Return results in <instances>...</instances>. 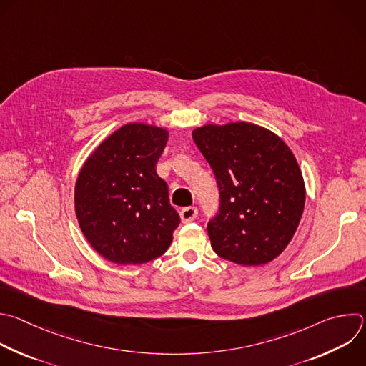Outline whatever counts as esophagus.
Masks as SVG:
<instances>
[{"mask_svg": "<svg viewBox=\"0 0 366 366\" xmlns=\"http://www.w3.org/2000/svg\"><path fill=\"white\" fill-rule=\"evenodd\" d=\"M179 215H181V221L182 222H191V221H194L197 218L198 209L195 207H185V208L181 209Z\"/></svg>", "mask_w": 366, "mask_h": 366, "instance_id": "1", "label": "esophagus"}]
</instances>
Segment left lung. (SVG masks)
I'll list each match as a JSON object with an SVG mask.
<instances>
[{
  "instance_id": "obj_1",
  "label": "left lung",
  "mask_w": 366,
  "mask_h": 366,
  "mask_svg": "<svg viewBox=\"0 0 366 366\" xmlns=\"http://www.w3.org/2000/svg\"><path fill=\"white\" fill-rule=\"evenodd\" d=\"M192 139L218 184L219 209L207 225L212 250L239 266L279 257L299 227L306 199L290 148L250 122L204 125L192 131Z\"/></svg>"
}]
</instances>
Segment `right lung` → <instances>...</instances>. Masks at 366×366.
<instances>
[{"label": "right lung", "instance_id": "right-lung-1", "mask_svg": "<svg viewBox=\"0 0 366 366\" xmlns=\"http://www.w3.org/2000/svg\"><path fill=\"white\" fill-rule=\"evenodd\" d=\"M168 131L128 124L86 159L74 187V209L90 246L116 264H144L162 256L179 224L157 162Z\"/></svg>", "mask_w": 366, "mask_h": 366}]
</instances>
